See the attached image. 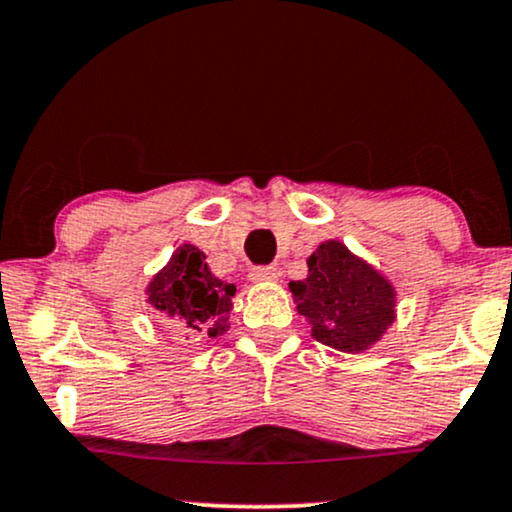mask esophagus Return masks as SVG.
Here are the masks:
<instances>
[{"mask_svg": "<svg viewBox=\"0 0 512 512\" xmlns=\"http://www.w3.org/2000/svg\"><path fill=\"white\" fill-rule=\"evenodd\" d=\"M250 278L255 283H264V281H276L278 278V269L271 267V264H264V267H252L250 269Z\"/></svg>", "mask_w": 512, "mask_h": 512, "instance_id": "34e87169", "label": "esophagus"}]
</instances>
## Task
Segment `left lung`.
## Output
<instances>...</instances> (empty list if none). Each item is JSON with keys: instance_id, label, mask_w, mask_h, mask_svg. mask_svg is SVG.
I'll return each instance as SVG.
<instances>
[{"instance_id": "obj_1", "label": "left lung", "mask_w": 512, "mask_h": 512, "mask_svg": "<svg viewBox=\"0 0 512 512\" xmlns=\"http://www.w3.org/2000/svg\"><path fill=\"white\" fill-rule=\"evenodd\" d=\"M304 281L288 288L312 335L340 352L368 349L394 321V288L338 241L321 243Z\"/></svg>"}]
</instances>
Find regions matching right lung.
<instances>
[{
    "instance_id": "obj_1",
    "label": "right lung",
    "mask_w": 512,
    "mask_h": 512,
    "mask_svg": "<svg viewBox=\"0 0 512 512\" xmlns=\"http://www.w3.org/2000/svg\"><path fill=\"white\" fill-rule=\"evenodd\" d=\"M234 283L212 276L196 245H181L167 267L148 286V302L177 326L217 338L229 331Z\"/></svg>"
}]
</instances>
